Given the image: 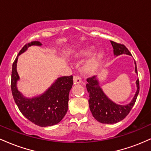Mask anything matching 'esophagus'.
Instances as JSON below:
<instances>
[{"label":"esophagus","mask_w":151,"mask_h":151,"mask_svg":"<svg viewBox=\"0 0 151 151\" xmlns=\"http://www.w3.org/2000/svg\"><path fill=\"white\" fill-rule=\"evenodd\" d=\"M73 80L74 84H81V79L79 76H74Z\"/></svg>","instance_id":"1"}]
</instances>
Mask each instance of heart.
Masks as SVG:
<instances>
[{
	"label": "heart",
	"instance_id": "obj_1",
	"mask_svg": "<svg viewBox=\"0 0 151 151\" xmlns=\"http://www.w3.org/2000/svg\"><path fill=\"white\" fill-rule=\"evenodd\" d=\"M93 47H84L83 49L78 50L74 54V57H84L90 55L91 52L93 51ZM104 53L102 52H98L95 53L90 58L86 63L84 64V70L86 72L89 74H93L96 72L99 68L100 65H101L102 60H103Z\"/></svg>",
	"mask_w": 151,
	"mask_h": 151
}]
</instances>
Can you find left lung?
Returning <instances> with one entry per match:
<instances>
[{"label":"left lung","mask_w":151,"mask_h":151,"mask_svg":"<svg viewBox=\"0 0 151 151\" xmlns=\"http://www.w3.org/2000/svg\"><path fill=\"white\" fill-rule=\"evenodd\" d=\"M111 44L114 49V55L115 58L121 55H131L129 50L124 45L111 41ZM135 64V73L137 72L136 63ZM86 89L89 93V109L93 116L96 121L101 124H113L122 121L128 114L134 105L139 93V81L138 79L136 81V91L132 100L126 104H116L108 97L103 91L99 84L97 76L86 79Z\"/></svg>","instance_id":"1"}]
</instances>
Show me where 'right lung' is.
<instances>
[{"label":"right lung","instance_id":"1","mask_svg":"<svg viewBox=\"0 0 151 151\" xmlns=\"http://www.w3.org/2000/svg\"><path fill=\"white\" fill-rule=\"evenodd\" d=\"M39 41L25 45L20 50L13 64L11 74V90L15 102L22 115L31 122L41 127L58 124L65 117L68 109L69 93L73 84V77H61L56 79L41 94L27 97L17 86L20 80L17 72L18 57L31 46H42Z\"/></svg>","mask_w":151,"mask_h":151}]
</instances>
